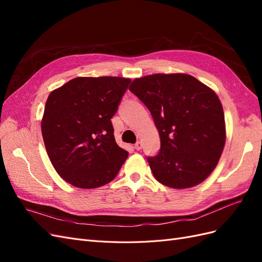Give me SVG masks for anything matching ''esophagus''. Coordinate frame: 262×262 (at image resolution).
<instances>
[{
	"instance_id": "1",
	"label": "esophagus",
	"mask_w": 262,
	"mask_h": 262,
	"mask_svg": "<svg viewBox=\"0 0 262 262\" xmlns=\"http://www.w3.org/2000/svg\"><path fill=\"white\" fill-rule=\"evenodd\" d=\"M134 148H136L137 150H140L142 148V143H141V142H137V143L134 144Z\"/></svg>"
}]
</instances>
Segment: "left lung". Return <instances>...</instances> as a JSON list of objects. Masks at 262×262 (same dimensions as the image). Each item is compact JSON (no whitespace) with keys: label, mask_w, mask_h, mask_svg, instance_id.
Segmentation results:
<instances>
[{"label":"left lung","mask_w":262,"mask_h":262,"mask_svg":"<svg viewBox=\"0 0 262 262\" xmlns=\"http://www.w3.org/2000/svg\"><path fill=\"white\" fill-rule=\"evenodd\" d=\"M129 90L144 102L160 134V152L147 158L156 180L173 189L201 184L216 167L226 140L215 92L185 73L136 78Z\"/></svg>","instance_id":"8db88e82"}]
</instances>
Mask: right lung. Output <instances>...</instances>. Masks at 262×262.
<instances>
[{
  "mask_svg": "<svg viewBox=\"0 0 262 262\" xmlns=\"http://www.w3.org/2000/svg\"><path fill=\"white\" fill-rule=\"evenodd\" d=\"M117 76L75 77L50 93L41 120L47 153L61 178L94 189L115 179L129 153L112 119L130 84Z\"/></svg>",
  "mask_w": 262,
  "mask_h": 262,
  "instance_id": "right-lung-1",
  "label": "right lung"
}]
</instances>
